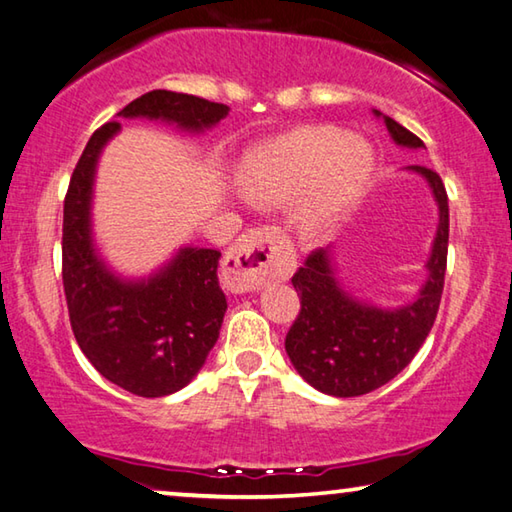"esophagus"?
Returning <instances> with one entry per match:
<instances>
[{"label": "esophagus", "instance_id": "obj_1", "mask_svg": "<svg viewBox=\"0 0 512 512\" xmlns=\"http://www.w3.org/2000/svg\"><path fill=\"white\" fill-rule=\"evenodd\" d=\"M296 266L289 239L277 228H253L230 246L223 262L225 282L237 291L287 280Z\"/></svg>", "mask_w": 512, "mask_h": 512}]
</instances>
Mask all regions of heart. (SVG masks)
Instances as JSON below:
<instances>
[{"label": "heart", "instance_id": "1", "mask_svg": "<svg viewBox=\"0 0 512 512\" xmlns=\"http://www.w3.org/2000/svg\"><path fill=\"white\" fill-rule=\"evenodd\" d=\"M375 171V151L336 128H302L246 162L241 187L257 205H284L316 187L307 210L311 230H325Z\"/></svg>", "mask_w": 512, "mask_h": 512}]
</instances>
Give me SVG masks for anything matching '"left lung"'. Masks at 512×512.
I'll use <instances>...</instances> for the list:
<instances>
[{"label": "left lung", "instance_id": "8db88e82", "mask_svg": "<svg viewBox=\"0 0 512 512\" xmlns=\"http://www.w3.org/2000/svg\"><path fill=\"white\" fill-rule=\"evenodd\" d=\"M375 115L384 119L397 146L424 149L420 137L395 119L379 110ZM406 169L427 180L438 205V230L427 259V282L418 298L393 309L352 298L336 280L329 248L314 250L305 266L291 277L300 296V314L293 320L284 348L300 377L320 393L357 397L388 384L409 366L436 320L447 268V192L436 171L420 164Z\"/></svg>", "mask_w": 512, "mask_h": 512}]
</instances>
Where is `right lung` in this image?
<instances>
[{
    "label": "right lung",
    "instance_id": "right-lung-1",
    "mask_svg": "<svg viewBox=\"0 0 512 512\" xmlns=\"http://www.w3.org/2000/svg\"><path fill=\"white\" fill-rule=\"evenodd\" d=\"M230 108L194 94L153 90L119 117L160 119L189 133L212 128ZM119 121L94 131L76 162L63 210V287L76 343L103 377L140 397L180 391L203 368L228 309L219 287V250L185 246L144 280H124L92 239V187L99 155Z\"/></svg>",
    "mask_w": 512,
    "mask_h": 512
}]
</instances>
